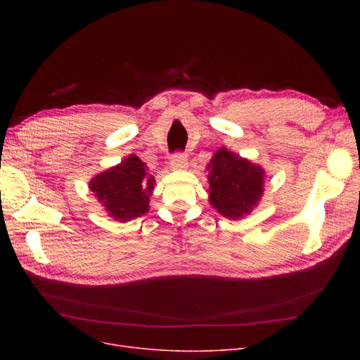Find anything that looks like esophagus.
Here are the masks:
<instances>
[{"mask_svg": "<svg viewBox=\"0 0 360 360\" xmlns=\"http://www.w3.org/2000/svg\"><path fill=\"white\" fill-rule=\"evenodd\" d=\"M170 167L174 170H185L188 167V159L182 153H176L170 159Z\"/></svg>", "mask_w": 360, "mask_h": 360, "instance_id": "34e87169", "label": "esophagus"}]
</instances>
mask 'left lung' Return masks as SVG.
Returning <instances> with one entry per match:
<instances>
[{
    "label": "left lung",
    "instance_id": "obj_1",
    "mask_svg": "<svg viewBox=\"0 0 360 360\" xmlns=\"http://www.w3.org/2000/svg\"><path fill=\"white\" fill-rule=\"evenodd\" d=\"M207 170H210L207 176L210 186L209 200L221 216L236 220L258 205L266 176L261 166L220 147Z\"/></svg>",
    "mask_w": 360,
    "mask_h": 360
}]
</instances>
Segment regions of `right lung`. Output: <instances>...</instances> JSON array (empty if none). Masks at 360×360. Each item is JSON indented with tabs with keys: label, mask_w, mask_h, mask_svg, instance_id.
<instances>
[{
	"label": "right lung",
	"mask_w": 360,
	"mask_h": 360,
	"mask_svg": "<svg viewBox=\"0 0 360 360\" xmlns=\"http://www.w3.org/2000/svg\"><path fill=\"white\" fill-rule=\"evenodd\" d=\"M155 184L147 165L136 155H129L120 165L94 176L89 188L112 219L125 223L148 212Z\"/></svg>",
	"instance_id": "obj_1"
}]
</instances>
